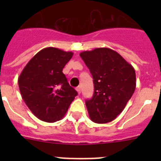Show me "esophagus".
I'll list each match as a JSON object with an SVG mask.
<instances>
[{
    "instance_id": "esophagus-1",
    "label": "esophagus",
    "mask_w": 161,
    "mask_h": 161,
    "mask_svg": "<svg viewBox=\"0 0 161 161\" xmlns=\"http://www.w3.org/2000/svg\"><path fill=\"white\" fill-rule=\"evenodd\" d=\"M76 91L78 92V93L80 94V91H81L80 90V86H77V87L76 88Z\"/></svg>"
}]
</instances>
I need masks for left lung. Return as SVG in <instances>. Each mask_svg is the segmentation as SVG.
I'll return each instance as SVG.
<instances>
[{
  "label": "left lung",
  "instance_id": "left-lung-1",
  "mask_svg": "<svg viewBox=\"0 0 161 161\" xmlns=\"http://www.w3.org/2000/svg\"><path fill=\"white\" fill-rule=\"evenodd\" d=\"M93 79V97L85 105L96 123H109L122 113L136 86V72L118 52L107 47L80 54Z\"/></svg>",
  "mask_w": 161,
  "mask_h": 161
}]
</instances>
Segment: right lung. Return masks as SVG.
I'll use <instances>...</instances> for the list:
<instances>
[{
	"mask_svg": "<svg viewBox=\"0 0 161 161\" xmlns=\"http://www.w3.org/2000/svg\"><path fill=\"white\" fill-rule=\"evenodd\" d=\"M72 55V52L58 48H44L20 74L18 85L22 99L38 119L47 123L60 120L77 95L62 72Z\"/></svg>",
	"mask_w": 161,
	"mask_h": 161,
	"instance_id": "obj_1",
	"label": "right lung"
}]
</instances>
